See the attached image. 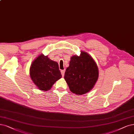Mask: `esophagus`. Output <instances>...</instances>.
I'll list each match as a JSON object with an SVG mask.
<instances>
[{
    "instance_id": "esophagus-1",
    "label": "esophagus",
    "mask_w": 134,
    "mask_h": 134,
    "mask_svg": "<svg viewBox=\"0 0 134 134\" xmlns=\"http://www.w3.org/2000/svg\"><path fill=\"white\" fill-rule=\"evenodd\" d=\"M61 74H62V76L63 77L64 75V73H65V70H62L61 71Z\"/></svg>"
}]
</instances>
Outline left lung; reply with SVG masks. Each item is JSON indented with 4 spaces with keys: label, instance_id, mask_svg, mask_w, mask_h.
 <instances>
[{
    "label": "left lung",
    "instance_id": "1",
    "mask_svg": "<svg viewBox=\"0 0 134 134\" xmlns=\"http://www.w3.org/2000/svg\"><path fill=\"white\" fill-rule=\"evenodd\" d=\"M98 73L94 59L87 53L82 51L80 56L71 57L64 78L72 93L82 95L90 92L94 86Z\"/></svg>",
    "mask_w": 134,
    "mask_h": 134
}]
</instances>
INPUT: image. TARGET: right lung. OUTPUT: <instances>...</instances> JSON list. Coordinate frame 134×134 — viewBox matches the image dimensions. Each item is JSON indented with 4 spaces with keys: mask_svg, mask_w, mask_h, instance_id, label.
I'll use <instances>...</instances> for the list:
<instances>
[{
    "mask_svg": "<svg viewBox=\"0 0 134 134\" xmlns=\"http://www.w3.org/2000/svg\"><path fill=\"white\" fill-rule=\"evenodd\" d=\"M32 81L39 90L48 91L62 77L58 63L40 54L32 63L30 70Z\"/></svg>",
    "mask_w": 134,
    "mask_h": 134,
    "instance_id": "obj_1",
    "label": "right lung"
}]
</instances>
